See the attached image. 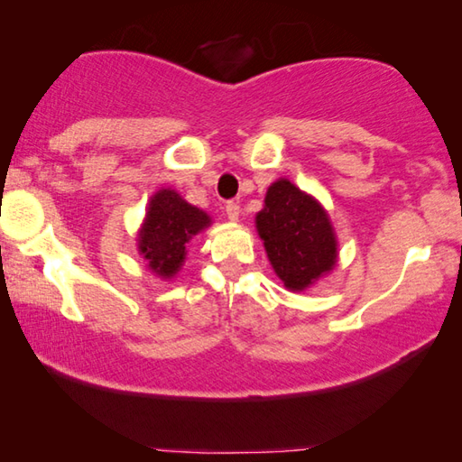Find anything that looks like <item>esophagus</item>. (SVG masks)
<instances>
[{"mask_svg": "<svg viewBox=\"0 0 462 462\" xmlns=\"http://www.w3.org/2000/svg\"><path fill=\"white\" fill-rule=\"evenodd\" d=\"M225 212H226V217H229L231 220H237V218H239V214H242V210H239V204H237V201H226Z\"/></svg>", "mask_w": 462, "mask_h": 462, "instance_id": "obj_1", "label": "esophagus"}]
</instances>
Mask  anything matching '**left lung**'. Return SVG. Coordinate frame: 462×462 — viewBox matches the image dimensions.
Here are the masks:
<instances>
[{
	"mask_svg": "<svg viewBox=\"0 0 462 462\" xmlns=\"http://www.w3.org/2000/svg\"><path fill=\"white\" fill-rule=\"evenodd\" d=\"M256 231L277 277L292 292H302L337 264V236L319 201L286 179L267 189L256 214Z\"/></svg>",
	"mask_w": 462,
	"mask_h": 462,
	"instance_id": "8db88e82",
	"label": "left lung"
}]
</instances>
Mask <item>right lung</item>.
<instances>
[{
    "instance_id": "right-lung-1",
    "label": "right lung",
    "mask_w": 462,
    "mask_h": 462,
    "mask_svg": "<svg viewBox=\"0 0 462 462\" xmlns=\"http://www.w3.org/2000/svg\"><path fill=\"white\" fill-rule=\"evenodd\" d=\"M210 223L204 210L187 204L174 189H160L151 198L147 218L138 231V252L155 275L170 280L185 263L187 244Z\"/></svg>"
}]
</instances>
